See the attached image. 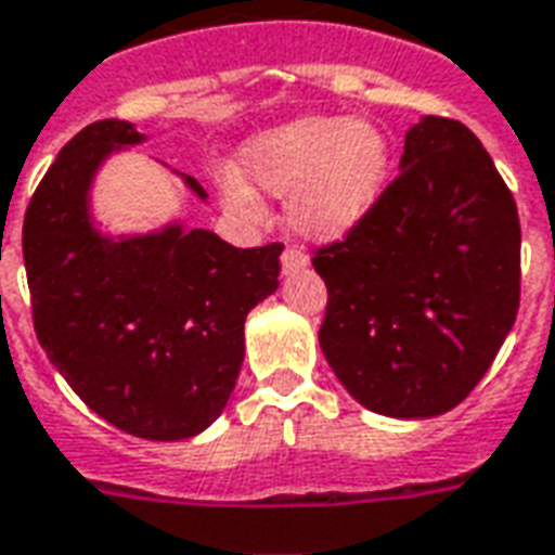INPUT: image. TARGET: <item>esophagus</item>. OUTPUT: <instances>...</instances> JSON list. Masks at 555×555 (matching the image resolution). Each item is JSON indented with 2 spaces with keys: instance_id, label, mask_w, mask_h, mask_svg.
I'll use <instances>...</instances> for the list:
<instances>
[{
  "instance_id": "34e87169",
  "label": "esophagus",
  "mask_w": 555,
  "mask_h": 555,
  "mask_svg": "<svg viewBox=\"0 0 555 555\" xmlns=\"http://www.w3.org/2000/svg\"><path fill=\"white\" fill-rule=\"evenodd\" d=\"M306 264H309V258H306L302 249H297V246H285V253H282V270H285V273H297V270H302Z\"/></svg>"
}]
</instances>
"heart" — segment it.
<instances>
[{
	"label": "heart",
	"mask_w": 555,
	"mask_h": 555,
	"mask_svg": "<svg viewBox=\"0 0 555 555\" xmlns=\"http://www.w3.org/2000/svg\"><path fill=\"white\" fill-rule=\"evenodd\" d=\"M241 167L261 191L288 196L297 232L326 241L352 229L376 203L388 173V141L373 122L302 117L246 143ZM229 199L256 211V196L244 184H229Z\"/></svg>",
	"instance_id": "1"
}]
</instances>
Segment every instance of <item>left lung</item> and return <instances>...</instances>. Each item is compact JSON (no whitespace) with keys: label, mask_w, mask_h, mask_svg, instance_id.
Masks as SVG:
<instances>
[{"label":"left lung","mask_w":555,"mask_h":555,"mask_svg":"<svg viewBox=\"0 0 555 555\" xmlns=\"http://www.w3.org/2000/svg\"><path fill=\"white\" fill-rule=\"evenodd\" d=\"M400 173L347 235L314 249L320 350L364 409L435 417L474 391L520 306L515 196L465 122L426 117Z\"/></svg>","instance_id":"1"}]
</instances>
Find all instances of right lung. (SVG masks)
I'll list each match as a JSON object with an SVG mask.
<instances>
[{
  "instance_id": "right-lung-1",
  "label": "right lung",
  "mask_w": 555,
  "mask_h": 555,
  "mask_svg": "<svg viewBox=\"0 0 555 555\" xmlns=\"http://www.w3.org/2000/svg\"><path fill=\"white\" fill-rule=\"evenodd\" d=\"M141 143L126 120H96L59 152L23 220L40 347L93 412L122 433L182 441L220 417L244 361V320L279 288L282 244L237 249L170 225L111 241L88 217V188L114 146ZM184 182L205 199L203 184Z\"/></svg>"
}]
</instances>
